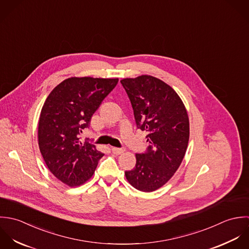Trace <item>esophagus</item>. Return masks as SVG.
<instances>
[{"label":"esophagus","mask_w":249,"mask_h":249,"mask_svg":"<svg viewBox=\"0 0 249 249\" xmlns=\"http://www.w3.org/2000/svg\"><path fill=\"white\" fill-rule=\"evenodd\" d=\"M125 149H122V148H116V147H111V152L113 154H116V155H119V154H122L124 153Z\"/></svg>","instance_id":"1"}]
</instances>
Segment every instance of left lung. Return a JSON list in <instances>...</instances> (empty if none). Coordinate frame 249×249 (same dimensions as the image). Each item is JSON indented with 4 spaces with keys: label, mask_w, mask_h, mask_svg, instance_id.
<instances>
[{
    "label": "left lung",
    "mask_w": 249,
    "mask_h": 249,
    "mask_svg": "<svg viewBox=\"0 0 249 249\" xmlns=\"http://www.w3.org/2000/svg\"><path fill=\"white\" fill-rule=\"evenodd\" d=\"M134 110L138 128L147 132L148 150L136 154L134 169L125 171L135 189L151 193L165 185L179 168L190 139L186 107L163 81L142 75L120 81Z\"/></svg>",
    "instance_id": "left-lung-1"
}]
</instances>
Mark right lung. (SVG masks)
Instances as JSON below:
<instances>
[{"instance_id": "obj_1", "label": "right lung", "mask_w": 249, "mask_h": 249, "mask_svg": "<svg viewBox=\"0 0 249 249\" xmlns=\"http://www.w3.org/2000/svg\"><path fill=\"white\" fill-rule=\"evenodd\" d=\"M118 79L71 77L58 84L45 101L38 121V145L54 177L69 187L89 181L104 156L79 136Z\"/></svg>"}]
</instances>
